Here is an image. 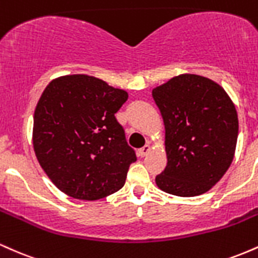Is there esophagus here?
<instances>
[{
  "label": "esophagus",
  "instance_id": "34e87169",
  "mask_svg": "<svg viewBox=\"0 0 258 258\" xmlns=\"http://www.w3.org/2000/svg\"><path fill=\"white\" fill-rule=\"evenodd\" d=\"M150 149H152V148H150L149 144H147V146H144L143 148H141V149H138V152H137L138 156H141V158H144V156H147V154L150 152Z\"/></svg>",
  "mask_w": 258,
  "mask_h": 258
}]
</instances>
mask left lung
Segmentation results:
<instances>
[{
	"label": "left lung",
	"mask_w": 258,
	"mask_h": 258,
	"mask_svg": "<svg viewBox=\"0 0 258 258\" xmlns=\"http://www.w3.org/2000/svg\"><path fill=\"white\" fill-rule=\"evenodd\" d=\"M152 93L164 119L167 155L156 185L177 197L206 193L233 161L239 131L235 105L220 85L194 74L174 76Z\"/></svg>",
	"instance_id": "obj_1"
}]
</instances>
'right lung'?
I'll list each match as a JSON object with an SVG mask.
<instances>
[{"mask_svg": "<svg viewBox=\"0 0 258 258\" xmlns=\"http://www.w3.org/2000/svg\"><path fill=\"white\" fill-rule=\"evenodd\" d=\"M126 91L94 76L54 79L35 109L32 144L41 167L74 199L98 200L120 190L137 160L115 114Z\"/></svg>", "mask_w": 258, "mask_h": 258, "instance_id": "right-lung-1", "label": "right lung"}]
</instances>
